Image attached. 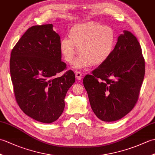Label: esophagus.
I'll use <instances>...</instances> for the list:
<instances>
[{
	"instance_id": "obj_1",
	"label": "esophagus",
	"mask_w": 155,
	"mask_h": 155,
	"mask_svg": "<svg viewBox=\"0 0 155 155\" xmlns=\"http://www.w3.org/2000/svg\"><path fill=\"white\" fill-rule=\"evenodd\" d=\"M76 77H77L78 79H81L82 77H83V74H82V72L80 71H78L76 72Z\"/></svg>"
}]
</instances>
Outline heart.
Masks as SVG:
<instances>
[{
  "label": "heart",
  "instance_id": "1",
  "mask_svg": "<svg viewBox=\"0 0 155 155\" xmlns=\"http://www.w3.org/2000/svg\"><path fill=\"white\" fill-rule=\"evenodd\" d=\"M61 42V51L64 60L71 62L78 52L73 67L83 68L89 65L98 66L106 62L113 54L117 36L113 28L90 22L76 25Z\"/></svg>",
  "mask_w": 155,
  "mask_h": 155
}]
</instances>
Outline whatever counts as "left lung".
<instances>
[{
    "mask_svg": "<svg viewBox=\"0 0 155 155\" xmlns=\"http://www.w3.org/2000/svg\"><path fill=\"white\" fill-rule=\"evenodd\" d=\"M145 72L137 38L120 35L110 57L83 79L92 109L101 120H119L132 110L139 98Z\"/></svg>",
    "mask_w": 155,
    "mask_h": 155,
    "instance_id": "obj_1",
    "label": "left lung"
}]
</instances>
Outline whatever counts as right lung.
Returning <instances> with one entry per match:
<instances>
[{
	"mask_svg": "<svg viewBox=\"0 0 155 155\" xmlns=\"http://www.w3.org/2000/svg\"><path fill=\"white\" fill-rule=\"evenodd\" d=\"M52 24L29 28L12 49L10 72L16 103L24 113L43 123L57 120L64 98L75 82L74 72L61 61V37Z\"/></svg>",
	"mask_w": 155,
	"mask_h": 155,
	"instance_id": "add662e5",
	"label": "right lung"
}]
</instances>
